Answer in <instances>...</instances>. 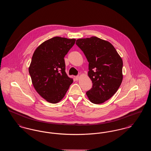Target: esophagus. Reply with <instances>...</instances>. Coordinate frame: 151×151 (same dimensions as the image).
<instances>
[{
    "label": "esophagus",
    "instance_id": "esophagus-1",
    "mask_svg": "<svg viewBox=\"0 0 151 151\" xmlns=\"http://www.w3.org/2000/svg\"><path fill=\"white\" fill-rule=\"evenodd\" d=\"M75 78L76 80H79V76L78 75V76H76L75 77Z\"/></svg>",
    "mask_w": 151,
    "mask_h": 151
}]
</instances>
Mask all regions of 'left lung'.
I'll use <instances>...</instances> for the list:
<instances>
[{
    "mask_svg": "<svg viewBox=\"0 0 151 151\" xmlns=\"http://www.w3.org/2000/svg\"><path fill=\"white\" fill-rule=\"evenodd\" d=\"M89 62L88 76L93 86L86 92L90 101L102 104L116 92L122 83V58L108 41L96 37L76 40Z\"/></svg>",
    "mask_w": 151,
    "mask_h": 151,
    "instance_id": "1",
    "label": "left lung"
}]
</instances>
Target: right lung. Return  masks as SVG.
Instances as JSON below:
<instances>
[{"instance_id":"1","label":"right lung","mask_w":151,"mask_h":151,"mask_svg":"<svg viewBox=\"0 0 151 151\" xmlns=\"http://www.w3.org/2000/svg\"><path fill=\"white\" fill-rule=\"evenodd\" d=\"M75 41L55 37L41 44L34 52L29 74L37 93L49 102H59L73 83L65 71L64 58Z\"/></svg>"}]
</instances>
